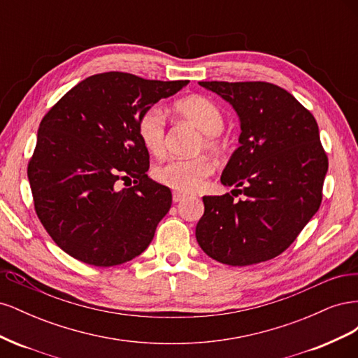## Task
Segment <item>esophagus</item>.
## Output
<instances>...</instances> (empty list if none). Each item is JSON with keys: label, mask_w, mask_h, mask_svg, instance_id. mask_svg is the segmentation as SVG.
Instances as JSON below:
<instances>
[{"label": "esophagus", "mask_w": 358, "mask_h": 358, "mask_svg": "<svg viewBox=\"0 0 358 358\" xmlns=\"http://www.w3.org/2000/svg\"><path fill=\"white\" fill-rule=\"evenodd\" d=\"M187 199V196L185 194H182V192H178V191H175L173 192V201L175 203H179V201H182V200H185Z\"/></svg>", "instance_id": "obj_1"}]
</instances>
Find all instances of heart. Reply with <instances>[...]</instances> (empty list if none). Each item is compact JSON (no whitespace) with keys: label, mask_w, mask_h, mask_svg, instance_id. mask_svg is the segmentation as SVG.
Masks as SVG:
<instances>
[{"label":"heart","mask_w":358,"mask_h":358,"mask_svg":"<svg viewBox=\"0 0 358 358\" xmlns=\"http://www.w3.org/2000/svg\"><path fill=\"white\" fill-rule=\"evenodd\" d=\"M175 112L192 124L204 134L203 145L221 152L224 143L220 133L224 128V115L213 101L201 95H191L175 103ZM137 133L140 142L150 154L164 152L167 140L166 113L158 106H152L140 115L137 121ZM213 162L204 155L194 158H173L162 162L154 170L155 179L171 189L182 192H194L203 187L204 180L213 173Z\"/></svg>","instance_id":"obj_1"}]
</instances>
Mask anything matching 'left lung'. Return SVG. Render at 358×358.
I'll return each instance as SVG.
<instances>
[{"label": "left lung", "instance_id": "8db88e82", "mask_svg": "<svg viewBox=\"0 0 358 358\" xmlns=\"http://www.w3.org/2000/svg\"><path fill=\"white\" fill-rule=\"evenodd\" d=\"M199 83L231 104L242 133L221 176L222 185L234 189L203 197L197 242L222 264L267 262L282 254L320 209L329 159L318 124L273 83ZM239 193L245 197L234 201Z\"/></svg>", "mask_w": 358, "mask_h": 358}]
</instances>
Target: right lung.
Masks as SVG:
<instances>
[{"instance_id": "obj_1", "label": "right lung", "mask_w": 358, "mask_h": 358, "mask_svg": "<svg viewBox=\"0 0 358 358\" xmlns=\"http://www.w3.org/2000/svg\"><path fill=\"white\" fill-rule=\"evenodd\" d=\"M187 85L121 71L94 74L41 119L28 179L38 220L64 252L110 267L152 242L171 192L146 175L149 152L137 121ZM122 181L126 188L119 189Z\"/></svg>"}]
</instances>
